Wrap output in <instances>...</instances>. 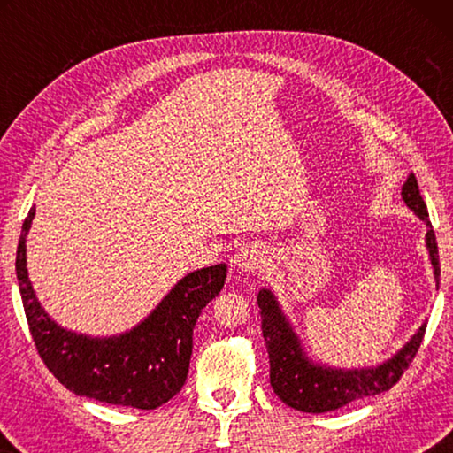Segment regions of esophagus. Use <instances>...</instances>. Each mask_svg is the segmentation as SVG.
Returning a JSON list of instances; mask_svg holds the SVG:
<instances>
[{"instance_id": "esophagus-1", "label": "esophagus", "mask_w": 453, "mask_h": 453, "mask_svg": "<svg viewBox=\"0 0 453 453\" xmlns=\"http://www.w3.org/2000/svg\"><path fill=\"white\" fill-rule=\"evenodd\" d=\"M264 264V250L256 243H245L235 251L232 257V265L237 272H254Z\"/></svg>"}]
</instances>
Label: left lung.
Listing matches in <instances>:
<instances>
[{
  "mask_svg": "<svg viewBox=\"0 0 453 453\" xmlns=\"http://www.w3.org/2000/svg\"><path fill=\"white\" fill-rule=\"evenodd\" d=\"M402 199L427 227L426 248L434 267L435 286L440 288L438 243H435L429 213L419 196L418 180L413 173H410L403 183ZM257 305L262 310L259 313H262L265 348L270 354V383L273 392L289 408L305 413L334 411L349 402L388 392L408 370L426 334V324H421L418 332L410 337V342L383 364L343 370V367L313 362L270 288L259 289Z\"/></svg>",
  "mask_w": 453,
  "mask_h": 453,
  "instance_id": "obj_1",
  "label": "left lung"
}]
</instances>
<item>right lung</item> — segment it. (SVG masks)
Instances as JSON below:
<instances>
[{"instance_id": "right-lung-1", "label": "right lung", "mask_w": 453, "mask_h": 453, "mask_svg": "<svg viewBox=\"0 0 453 453\" xmlns=\"http://www.w3.org/2000/svg\"><path fill=\"white\" fill-rule=\"evenodd\" d=\"M34 216L35 208L21 227L15 272L29 332L48 370L75 395L104 403L156 410L170 402L188 378L196 321L224 288L227 265L183 275L148 318L124 334H78L50 318L29 281L26 240Z\"/></svg>"}]
</instances>
